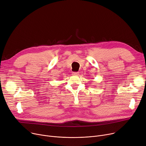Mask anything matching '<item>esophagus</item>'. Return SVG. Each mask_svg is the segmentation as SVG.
<instances>
[{
  "mask_svg": "<svg viewBox=\"0 0 146 146\" xmlns=\"http://www.w3.org/2000/svg\"><path fill=\"white\" fill-rule=\"evenodd\" d=\"M72 74L73 76H78V75H79V72H73Z\"/></svg>",
  "mask_w": 146,
  "mask_h": 146,
  "instance_id": "obj_1",
  "label": "esophagus"
}]
</instances>
